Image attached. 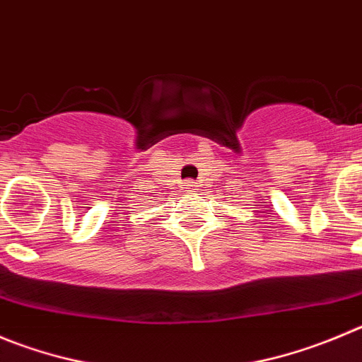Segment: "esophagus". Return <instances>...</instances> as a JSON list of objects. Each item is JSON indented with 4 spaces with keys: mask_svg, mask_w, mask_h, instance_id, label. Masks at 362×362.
I'll return each mask as SVG.
<instances>
[{
    "mask_svg": "<svg viewBox=\"0 0 362 362\" xmlns=\"http://www.w3.org/2000/svg\"><path fill=\"white\" fill-rule=\"evenodd\" d=\"M184 185H185L184 189H187V191H197L198 189V184L194 180H187Z\"/></svg>",
    "mask_w": 362,
    "mask_h": 362,
    "instance_id": "obj_1",
    "label": "esophagus"
}]
</instances>
